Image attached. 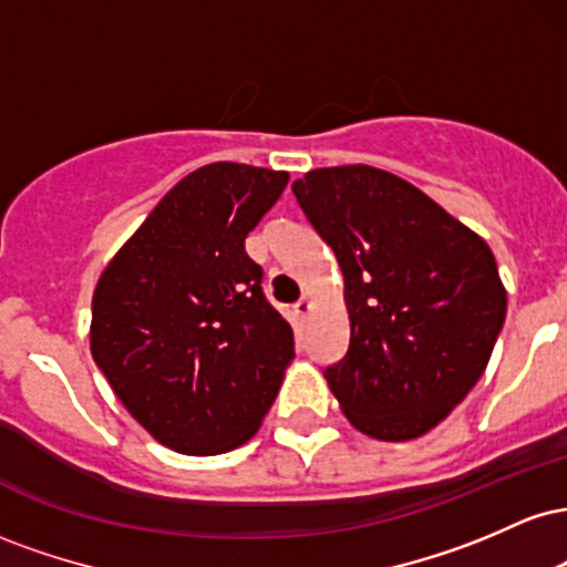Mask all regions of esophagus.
I'll return each mask as SVG.
<instances>
[{"label": "esophagus", "instance_id": "esophagus-1", "mask_svg": "<svg viewBox=\"0 0 567 567\" xmlns=\"http://www.w3.org/2000/svg\"><path fill=\"white\" fill-rule=\"evenodd\" d=\"M309 311H311V301H309V298H301V301L296 303V315L298 317H309Z\"/></svg>", "mask_w": 567, "mask_h": 567}]
</instances>
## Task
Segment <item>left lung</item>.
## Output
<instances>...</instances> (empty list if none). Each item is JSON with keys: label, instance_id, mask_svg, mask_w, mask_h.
Returning a JSON list of instances; mask_svg holds the SVG:
<instances>
[{"label": "left lung", "instance_id": "obj_1", "mask_svg": "<svg viewBox=\"0 0 567 567\" xmlns=\"http://www.w3.org/2000/svg\"><path fill=\"white\" fill-rule=\"evenodd\" d=\"M292 194L343 271L349 349L324 368L336 400L370 437H421L470 394L504 328L491 247L368 165L311 171Z\"/></svg>", "mask_w": 567, "mask_h": 567}]
</instances>
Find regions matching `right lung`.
I'll return each instance as SVG.
<instances>
[{"instance_id":"obj_1","label":"right lung","mask_w":567,"mask_h":567,"mask_svg":"<svg viewBox=\"0 0 567 567\" xmlns=\"http://www.w3.org/2000/svg\"><path fill=\"white\" fill-rule=\"evenodd\" d=\"M288 173L213 162L188 173L106 266L93 296L95 365L138 424L186 455L256 434L296 357L245 237Z\"/></svg>"}]
</instances>
